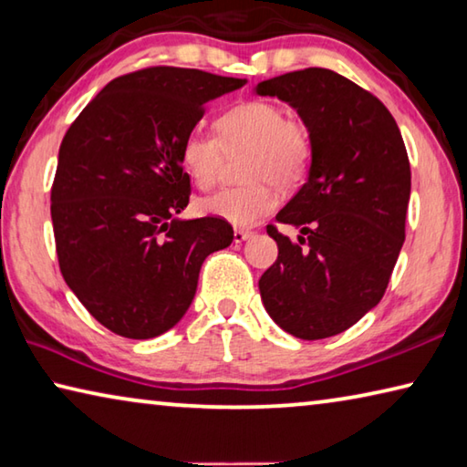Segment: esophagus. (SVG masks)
<instances>
[{
  "label": "esophagus",
  "instance_id": "obj_1",
  "mask_svg": "<svg viewBox=\"0 0 467 467\" xmlns=\"http://www.w3.org/2000/svg\"><path fill=\"white\" fill-rule=\"evenodd\" d=\"M248 238H252V232H246V229H235V232H234V242L235 244L246 242Z\"/></svg>",
  "mask_w": 467,
  "mask_h": 467
}]
</instances>
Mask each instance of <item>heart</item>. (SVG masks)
Masks as SVG:
<instances>
[{
  "mask_svg": "<svg viewBox=\"0 0 467 467\" xmlns=\"http://www.w3.org/2000/svg\"><path fill=\"white\" fill-rule=\"evenodd\" d=\"M215 135L188 133L180 141L182 161L192 182L209 191L217 184L223 155L246 153L244 180L248 184L223 188L199 202L204 215L248 227L273 213L281 188L304 182L314 161V137L304 122L285 117L279 104L268 100L240 102L215 119Z\"/></svg>",
  "mask_w": 467,
  "mask_h": 467,
  "instance_id": "heart-1",
  "label": "heart"
}]
</instances>
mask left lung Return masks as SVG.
<instances>
[{
	"mask_svg": "<svg viewBox=\"0 0 467 467\" xmlns=\"http://www.w3.org/2000/svg\"><path fill=\"white\" fill-rule=\"evenodd\" d=\"M260 96L297 110L314 137L307 182L276 213L275 265L260 276L268 316L301 340L345 332L379 304L404 244L410 161L394 117L340 73L307 67L265 79Z\"/></svg>",
	"mask_w": 467,
	"mask_h": 467,
	"instance_id": "8db88e82",
	"label": "left lung"
}]
</instances>
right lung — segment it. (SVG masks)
<instances>
[{
    "label": "right lung",
    "instance_id": "right-lung-1",
    "mask_svg": "<svg viewBox=\"0 0 467 467\" xmlns=\"http://www.w3.org/2000/svg\"><path fill=\"white\" fill-rule=\"evenodd\" d=\"M246 79L147 67L112 79L71 122L51 188L57 258L67 287L104 328L147 340L182 320L204 258L234 229L178 219L191 199L180 141L204 104Z\"/></svg>",
    "mask_w": 467,
    "mask_h": 467
}]
</instances>
